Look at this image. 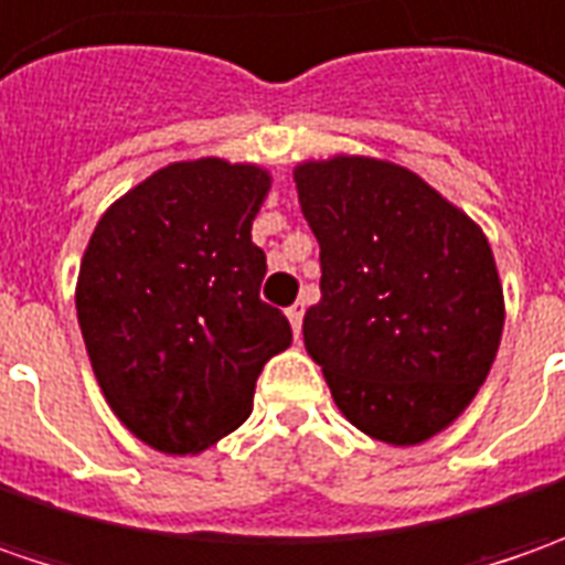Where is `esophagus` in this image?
<instances>
[{
    "label": "esophagus",
    "instance_id": "34e87169",
    "mask_svg": "<svg viewBox=\"0 0 565 565\" xmlns=\"http://www.w3.org/2000/svg\"><path fill=\"white\" fill-rule=\"evenodd\" d=\"M286 317H289V323H292L295 337L301 333V320H305V305H292L289 311H286Z\"/></svg>",
    "mask_w": 565,
    "mask_h": 565
}]
</instances>
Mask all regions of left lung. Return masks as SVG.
Segmentation results:
<instances>
[{
  "label": "left lung",
  "instance_id": "8db88e82",
  "mask_svg": "<svg viewBox=\"0 0 565 565\" xmlns=\"http://www.w3.org/2000/svg\"><path fill=\"white\" fill-rule=\"evenodd\" d=\"M295 188L320 245L308 355L367 437L430 440L475 399L503 337L484 232L422 175L374 157L298 163Z\"/></svg>",
  "mask_w": 565,
  "mask_h": 565
}]
</instances>
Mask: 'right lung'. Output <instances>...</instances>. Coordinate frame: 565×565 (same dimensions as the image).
Listing matches in <instances>:
<instances>
[{"instance_id":"obj_1","label":"right lung","mask_w":565,"mask_h":565,"mask_svg":"<svg viewBox=\"0 0 565 565\" xmlns=\"http://www.w3.org/2000/svg\"><path fill=\"white\" fill-rule=\"evenodd\" d=\"M270 172L201 157L157 169L99 216L77 323L109 408L138 440L194 456L245 424L264 364L292 345L260 301L250 223Z\"/></svg>"}]
</instances>
